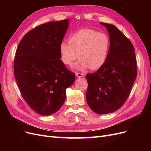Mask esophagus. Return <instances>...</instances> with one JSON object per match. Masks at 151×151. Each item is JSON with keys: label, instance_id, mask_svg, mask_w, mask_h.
<instances>
[{"label": "esophagus", "instance_id": "1", "mask_svg": "<svg viewBox=\"0 0 151 151\" xmlns=\"http://www.w3.org/2000/svg\"><path fill=\"white\" fill-rule=\"evenodd\" d=\"M76 75L77 77H84V74H82V73H80V72H76Z\"/></svg>", "mask_w": 151, "mask_h": 151}]
</instances>
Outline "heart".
Returning a JSON list of instances; mask_svg holds the SVG:
<instances>
[{"label":"heart","mask_w":151,"mask_h":151,"mask_svg":"<svg viewBox=\"0 0 151 151\" xmlns=\"http://www.w3.org/2000/svg\"><path fill=\"white\" fill-rule=\"evenodd\" d=\"M110 48V41L107 35L85 28L70 36L68 43H60V53L63 63L72 65L77 58V67L80 69L89 67L95 70L106 62Z\"/></svg>","instance_id":"heart-1"}]
</instances>
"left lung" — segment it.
<instances>
[{
	"instance_id": "1",
	"label": "left lung",
	"mask_w": 151,
	"mask_h": 151,
	"mask_svg": "<svg viewBox=\"0 0 151 151\" xmlns=\"http://www.w3.org/2000/svg\"><path fill=\"white\" fill-rule=\"evenodd\" d=\"M101 24L108 31L110 48L104 64L86 76V101L94 112L108 114L118 110L129 96L137 75V60L130 40L114 25Z\"/></svg>"
}]
</instances>
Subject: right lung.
Segmentation results:
<instances>
[{
	"label": "right lung",
	"instance_id": "right-lung-1",
	"mask_svg": "<svg viewBox=\"0 0 151 151\" xmlns=\"http://www.w3.org/2000/svg\"><path fill=\"white\" fill-rule=\"evenodd\" d=\"M68 26L67 19L40 24L24 36L16 50L14 74L17 86L40 115H51L62 107L65 89L76 79L60 59L59 47Z\"/></svg>",
	"mask_w": 151,
	"mask_h": 151
}]
</instances>
